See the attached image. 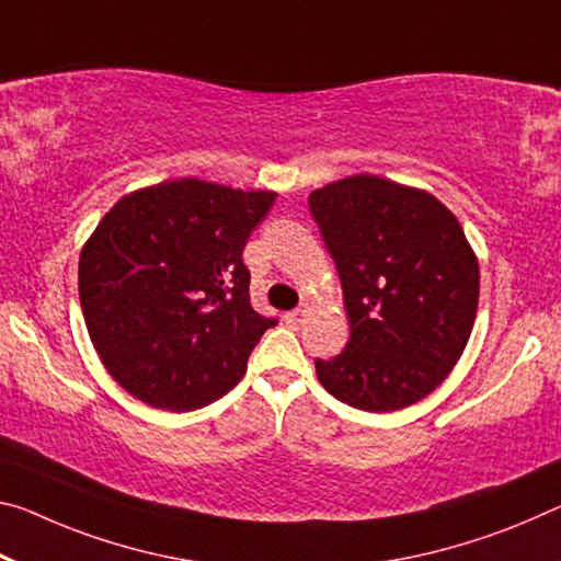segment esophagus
Wrapping results in <instances>:
<instances>
[{
    "label": "esophagus",
    "instance_id": "34e87169",
    "mask_svg": "<svg viewBox=\"0 0 561 561\" xmlns=\"http://www.w3.org/2000/svg\"><path fill=\"white\" fill-rule=\"evenodd\" d=\"M284 319H287L289 327L299 329L301 322H305V309H295V312H287V314H284Z\"/></svg>",
    "mask_w": 561,
    "mask_h": 561
}]
</instances>
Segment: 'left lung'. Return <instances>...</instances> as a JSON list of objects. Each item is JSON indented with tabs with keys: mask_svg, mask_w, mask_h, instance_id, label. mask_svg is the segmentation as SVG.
I'll return each instance as SVG.
<instances>
[{
	"mask_svg": "<svg viewBox=\"0 0 561 561\" xmlns=\"http://www.w3.org/2000/svg\"><path fill=\"white\" fill-rule=\"evenodd\" d=\"M342 279L350 342L317 377L364 412H397L434 392L472 334L479 262L459 219L416 186L354 174L309 194Z\"/></svg>",
	"mask_w": 561,
	"mask_h": 561,
	"instance_id": "obj_1",
	"label": "left lung"
}]
</instances>
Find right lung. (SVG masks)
Returning a JSON list of instances; mask_svg holds the SVG:
<instances>
[{
    "instance_id": "1",
    "label": "right lung",
    "mask_w": 561,
    "mask_h": 561,
    "mask_svg": "<svg viewBox=\"0 0 561 561\" xmlns=\"http://www.w3.org/2000/svg\"><path fill=\"white\" fill-rule=\"evenodd\" d=\"M270 190L174 180L129 192L79 254V301L96 354L131 397L192 412L225 397L277 319L249 301L242 252Z\"/></svg>"
}]
</instances>
